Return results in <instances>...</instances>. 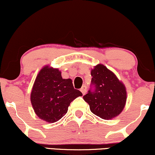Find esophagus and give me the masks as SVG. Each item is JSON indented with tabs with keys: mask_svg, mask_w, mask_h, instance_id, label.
Listing matches in <instances>:
<instances>
[{
	"mask_svg": "<svg viewBox=\"0 0 155 155\" xmlns=\"http://www.w3.org/2000/svg\"><path fill=\"white\" fill-rule=\"evenodd\" d=\"M80 91H81L82 94H85L87 92V87L85 85H83L81 87V89H80Z\"/></svg>",
	"mask_w": 155,
	"mask_h": 155,
	"instance_id": "1",
	"label": "esophagus"
}]
</instances>
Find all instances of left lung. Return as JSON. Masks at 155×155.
Wrapping results in <instances>:
<instances>
[{
    "mask_svg": "<svg viewBox=\"0 0 155 155\" xmlns=\"http://www.w3.org/2000/svg\"><path fill=\"white\" fill-rule=\"evenodd\" d=\"M92 76L90 89L83 97L90 105V111L103 119H111L123 111L126 105V87L115 74L102 64H98L91 71Z\"/></svg>",
    "mask_w": 155,
    "mask_h": 155,
    "instance_id": "left-lung-1",
    "label": "left lung"
}]
</instances>
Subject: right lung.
I'll return each mask as SVG.
<instances>
[{
    "instance_id": "right-lung-1",
    "label": "right lung",
    "mask_w": 155,
    "mask_h": 155,
    "mask_svg": "<svg viewBox=\"0 0 155 155\" xmlns=\"http://www.w3.org/2000/svg\"><path fill=\"white\" fill-rule=\"evenodd\" d=\"M82 95L74 89L71 79H63L58 69L46 65L36 78L30 99L38 117L54 123L65 115L71 101Z\"/></svg>"
}]
</instances>
